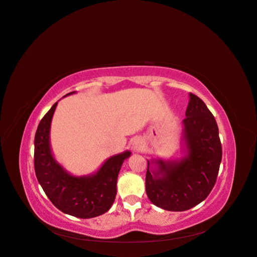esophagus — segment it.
Segmentation results:
<instances>
[{
  "label": "esophagus",
  "mask_w": 257,
  "mask_h": 257,
  "mask_svg": "<svg viewBox=\"0 0 257 257\" xmlns=\"http://www.w3.org/2000/svg\"><path fill=\"white\" fill-rule=\"evenodd\" d=\"M133 150H134L135 152H141V151L143 150V142H142V140L138 139V140L134 141V142H133Z\"/></svg>",
  "instance_id": "1"
}]
</instances>
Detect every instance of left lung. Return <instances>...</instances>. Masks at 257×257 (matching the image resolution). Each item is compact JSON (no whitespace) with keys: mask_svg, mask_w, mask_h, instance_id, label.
<instances>
[{"mask_svg":"<svg viewBox=\"0 0 257 257\" xmlns=\"http://www.w3.org/2000/svg\"><path fill=\"white\" fill-rule=\"evenodd\" d=\"M183 119L185 149L180 160H148L145 177L150 201L166 211H187L203 202L217 179L222 145L213 114L202 99L190 93ZM154 165L156 167L152 168Z\"/></svg>","mask_w":257,"mask_h":257,"instance_id":"left-lung-1","label":"left lung"}]
</instances>
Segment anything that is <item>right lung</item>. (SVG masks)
Instances as JSON below:
<instances>
[{"label": "right lung", "mask_w": 257, "mask_h": 257, "mask_svg": "<svg viewBox=\"0 0 257 257\" xmlns=\"http://www.w3.org/2000/svg\"><path fill=\"white\" fill-rule=\"evenodd\" d=\"M71 92L66 95H71ZM65 95V96H66ZM57 102L44 115L34 139V169L36 179L46 196L61 212L80 218H92L107 212L116 196V182L130 151L107 159L96 173L74 176L57 163L50 144L51 122Z\"/></svg>", "instance_id": "add662e5"}]
</instances>
